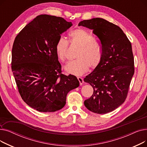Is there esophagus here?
<instances>
[{"mask_svg":"<svg viewBox=\"0 0 147 147\" xmlns=\"http://www.w3.org/2000/svg\"><path fill=\"white\" fill-rule=\"evenodd\" d=\"M78 80H79V83H80V85H82L83 83V82H84L83 79L82 78H80V77H78Z\"/></svg>","mask_w":147,"mask_h":147,"instance_id":"1","label":"esophagus"}]
</instances>
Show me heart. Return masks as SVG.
Returning a JSON list of instances; mask_svg holds the SVG:
<instances>
[{
	"mask_svg": "<svg viewBox=\"0 0 147 147\" xmlns=\"http://www.w3.org/2000/svg\"><path fill=\"white\" fill-rule=\"evenodd\" d=\"M69 39L72 45L79 46L80 49L76 55V59L69 63L65 67L68 74L82 76L86 73L89 67L96 68L101 63L102 51L99 46L95 43L90 34L83 29H76L69 33ZM68 42L63 37H59L55 45V52L58 59L65 62L67 59V51Z\"/></svg>",
	"mask_w": 147,
	"mask_h": 147,
	"instance_id": "obj_1",
	"label": "heart"
}]
</instances>
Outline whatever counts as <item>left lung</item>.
Segmentation results:
<instances>
[{
    "instance_id": "left-lung-1",
    "label": "left lung",
    "mask_w": 147,
    "mask_h": 147,
    "mask_svg": "<svg viewBox=\"0 0 147 147\" xmlns=\"http://www.w3.org/2000/svg\"><path fill=\"white\" fill-rule=\"evenodd\" d=\"M79 26L93 30L102 51L99 65L84 79L94 88L93 95L84 104L95 113H110L124 102L127 95L135 71L132 45L119 26L104 19L83 20Z\"/></svg>"
}]
</instances>
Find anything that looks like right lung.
<instances>
[{
  "label": "right lung",
  "mask_w": 147,
  "mask_h": 147,
  "mask_svg": "<svg viewBox=\"0 0 147 147\" xmlns=\"http://www.w3.org/2000/svg\"><path fill=\"white\" fill-rule=\"evenodd\" d=\"M72 26L63 18L40 15L15 38L12 71L23 101L37 111L63 109L67 94L79 86L75 76L62 74L55 49L61 34Z\"/></svg>",
  "instance_id": "add662e5"
}]
</instances>
